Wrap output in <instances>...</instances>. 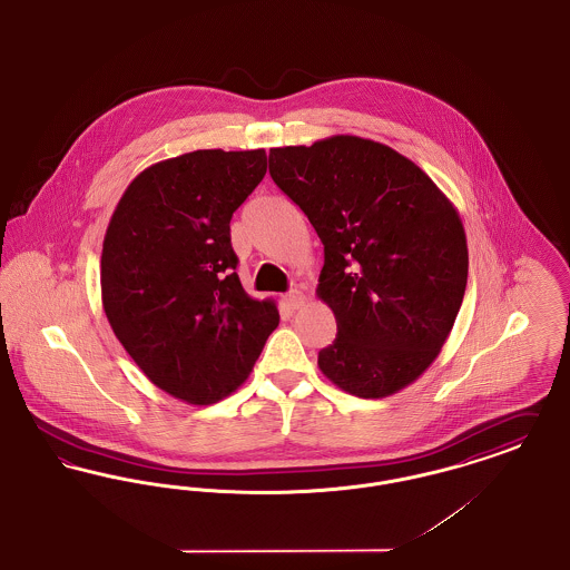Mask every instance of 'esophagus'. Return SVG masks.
<instances>
[{"mask_svg":"<svg viewBox=\"0 0 570 570\" xmlns=\"http://www.w3.org/2000/svg\"><path fill=\"white\" fill-rule=\"evenodd\" d=\"M286 305L291 307V309H299L303 303H305V295H303L302 291H297V288H293L288 295H286Z\"/></svg>","mask_w":570,"mask_h":570,"instance_id":"34e87169","label":"esophagus"}]
</instances>
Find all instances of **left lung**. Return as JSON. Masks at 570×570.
Wrapping results in <instances>:
<instances>
[{
	"instance_id": "left-lung-1",
	"label": "left lung",
	"mask_w": 570,
	"mask_h": 570,
	"mask_svg": "<svg viewBox=\"0 0 570 570\" xmlns=\"http://www.w3.org/2000/svg\"><path fill=\"white\" fill-rule=\"evenodd\" d=\"M275 185L325 245L316 295L334 312L318 368L340 390L385 399L441 353L468 286V238L424 169L357 135L271 148Z\"/></svg>"
}]
</instances>
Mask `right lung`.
<instances>
[{"mask_svg":"<svg viewBox=\"0 0 570 570\" xmlns=\"http://www.w3.org/2000/svg\"><path fill=\"white\" fill-rule=\"evenodd\" d=\"M267 174V153L194 150L139 171L101 256L105 316L139 370L169 396L210 404L254 368L279 314L236 275L230 219Z\"/></svg>","mask_w":570,"mask_h":570,"instance_id":"add662e5","label":"right lung"}]
</instances>
